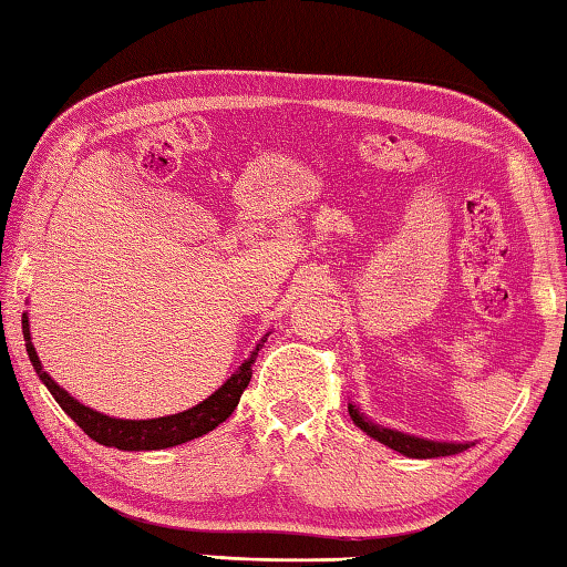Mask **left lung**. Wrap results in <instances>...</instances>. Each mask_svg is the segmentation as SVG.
I'll return each mask as SVG.
<instances>
[{
  "label": "left lung",
  "instance_id": "8db88e82",
  "mask_svg": "<svg viewBox=\"0 0 567 567\" xmlns=\"http://www.w3.org/2000/svg\"><path fill=\"white\" fill-rule=\"evenodd\" d=\"M348 413L353 419V424L365 431L368 436L381 442L383 446L393 449L403 456H411V460H434V456H452L466 452L472 444H460V442H431V439H421L413 434H403L399 429H389L383 424H375L373 419H368L365 413L355 406V403H348Z\"/></svg>",
  "mask_w": 567,
  "mask_h": 567
}]
</instances>
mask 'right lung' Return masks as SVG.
<instances>
[{"label": "right lung", "mask_w": 567, "mask_h": 567, "mask_svg": "<svg viewBox=\"0 0 567 567\" xmlns=\"http://www.w3.org/2000/svg\"><path fill=\"white\" fill-rule=\"evenodd\" d=\"M22 336H24V348L27 355L34 365V373L40 375V381L48 385L52 399L60 403V409L68 413L75 424L85 431V434L93 439V442L103 446H115L121 452H156V449H168L192 442V439H199L209 431L217 429L221 421L231 416V411L237 409L239 396L245 393L247 383L251 379V365L257 361V353L262 350L265 340H257V346L251 348V353L245 363H241L235 373L224 381L217 391L212 393L209 399H204L196 406L186 409L182 413H171V416H158V419H115L105 416V413L95 411L80 403L78 399L70 396L65 389H60L55 379L44 371L40 363L38 350L32 346L30 336V320H27V312H22Z\"/></svg>", "instance_id": "obj_1"}]
</instances>
